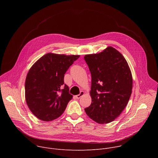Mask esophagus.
<instances>
[{
	"label": "esophagus",
	"instance_id": "esophagus-1",
	"mask_svg": "<svg viewBox=\"0 0 158 158\" xmlns=\"http://www.w3.org/2000/svg\"><path fill=\"white\" fill-rule=\"evenodd\" d=\"M84 94H85V93H84V91H81L80 94H78V95H76L75 97H76V99H79V98H81L82 96H84Z\"/></svg>",
	"mask_w": 158,
	"mask_h": 158
}]
</instances>
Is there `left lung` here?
<instances>
[{
  "instance_id": "obj_1",
  "label": "left lung",
  "mask_w": 158,
  "mask_h": 158,
  "mask_svg": "<svg viewBox=\"0 0 158 158\" xmlns=\"http://www.w3.org/2000/svg\"><path fill=\"white\" fill-rule=\"evenodd\" d=\"M84 60L92 77V102L85 109V113L99 124L113 121L126 107L132 93V77L129 65L124 56L111 46L98 54L85 55Z\"/></svg>"
}]
</instances>
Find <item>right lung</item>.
Masks as SVG:
<instances>
[{"label": "right lung", "instance_id": "right-lung-1", "mask_svg": "<svg viewBox=\"0 0 158 158\" xmlns=\"http://www.w3.org/2000/svg\"><path fill=\"white\" fill-rule=\"evenodd\" d=\"M79 55L48 53L31 67L26 79L27 104L38 119L51 121L62 114L72 99L64 84V74Z\"/></svg>", "mask_w": 158, "mask_h": 158}]
</instances>
